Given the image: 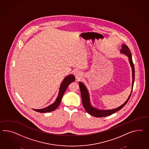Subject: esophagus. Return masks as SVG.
Returning a JSON list of instances; mask_svg holds the SVG:
<instances>
[{"instance_id":"obj_1","label":"esophagus","mask_w":149,"mask_h":149,"mask_svg":"<svg viewBox=\"0 0 149 149\" xmlns=\"http://www.w3.org/2000/svg\"><path fill=\"white\" fill-rule=\"evenodd\" d=\"M75 77H76V78L77 79H79L80 78H81V77H82L83 76V73L81 72V71H77L75 73Z\"/></svg>"}]
</instances>
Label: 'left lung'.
<instances>
[{
    "instance_id": "8db88e82",
    "label": "left lung",
    "mask_w": 149,
    "mask_h": 149,
    "mask_svg": "<svg viewBox=\"0 0 149 149\" xmlns=\"http://www.w3.org/2000/svg\"><path fill=\"white\" fill-rule=\"evenodd\" d=\"M120 52L122 54H125L126 56L129 58V61L130 63L131 67L132 68V91L130 93V95L129 96L128 98L126 100V102L122 104L121 106L112 110H99L98 109H96L95 107H92L91 105L90 100V95L88 92V89L85 86L83 83L81 82L79 83V85L80 88V93H81V97L82 99V103L84 107L85 110L89 113L90 115H92L95 117H103L108 116L109 115H112L115 112H117L118 111L122 109L123 107H124L129 101L130 99V96L131 95V93L133 90V86H134V64L132 61V56L131 53L130 51V49H129L128 46L123 44L122 48L120 50Z\"/></svg>"
}]
</instances>
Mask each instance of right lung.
<instances>
[{"mask_svg": "<svg viewBox=\"0 0 149 149\" xmlns=\"http://www.w3.org/2000/svg\"><path fill=\"white\" fill-rule=\"evenodd\" d=\"M75 81V77L73 76V74H70L69 76L66 77L64 80H63L61 85L60 86L59 88V93L58 95L57 98L55 102H54L52 104L50 105L49 107H45L44 109H33V110L36 111L37 112H40V113H45V112H49L53 111L55 110L58 106L59 105L61 102V99L63 98V96L64 95L65 93L66 90L70 84L71 83Z\"/></svg>", "mask_w": 149, "mask_h": 149, "instance_id": "obj_1", "label": "right lung"}]
</instances>
